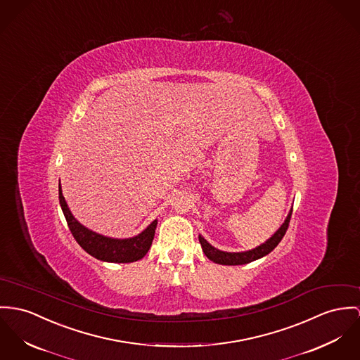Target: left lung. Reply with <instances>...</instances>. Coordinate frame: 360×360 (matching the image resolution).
<instances>
[{
	"label": "left lung",
	"mask_w": 360,
	"mask_h": 360,
	"mask_svg": "<svg viewBox=\"0 0 360 360\" xmlns=\"http://www.w3.org/2000/svg\"><path fill=\"white\" fill-rule=\"evenodd\" d=\"M290 217H292V210L288 214L286 219L282 223V226L278 229L277 231L274 233V236L267 240L264 244H262L257 248L250 249L247 252H223L219 249L214 248L207 240H204L202 236H198V241L201 244V248L204 250L205 256L212 260L214 263L218 264H224V266H238V264H247L253 260H257L266 255H269L273 249L277 247L278 244L281 243V240L283 238L288 227H289V221H290Z\"/></svg>",
	"instance_id": "left-lung-1"
}]
</instances>
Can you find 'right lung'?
<instances>
[{
	"instance_id": "1",
	"label": "right lung",
	"mask_w": 360,
	"mask_h": 360,
	"mask_svg": "<svg viewBox=\"0 0 360 360\" xmlns=\"http://www.w3.org/2000/svg\"><path fill=\"white\" fill-rule=\"evenodd\" d=\"M58 200L74 238L93 257L103 262H111V263H131L142 259L150 248L158 221H152L142 233H139V236L133 238L117 240V238L97 234L77 221L64 200L60 185H58Z\"/></svg>"
}]
</instances>
